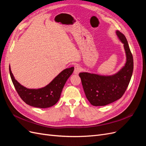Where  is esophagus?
Returning <instances> with one entry per match:
<instances>
[{
  "mask_svg": "<svg viewBox=\"0 0 146 146\" xmlns=\"http://www.w3.org/2000/svg\"><path fill=\"white\" fill-rule=\"evenodd\" d=\"M81 71V67L79 65H76L74 68V74H78Z\"/></svg>",
  "mask_w": 146,
  "mask_h": 146,
  "instance_id": "34e87169",
  "label": "esophagus"
}]
</instances>
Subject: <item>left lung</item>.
Wrapping results in <instances>:
<instances>
[{"instance_id":"obj_1","label":"left lung","mask_w":146,"mask_h":146,"mask_svg":"<svg viewBox=\"0 0 146 146\" xmlns=\"http://www.w3.org/2000/svg\"><path fill=\"white\" fill-rule=\"evenodd\" d=\"M116 35L123 44L126 55L125 66L112 76L88 72L79 74L87 99L94 106H105L120 99L129 86L133 70V59L124 36L117 30Z\"/></svg>"}]
</instances>
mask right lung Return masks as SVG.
Listing matches in <instances>:
<instances>
[{
	"label": "right lung",
	"instance_id": "add662e5",
	"mask_svg": "<svg viewBox=\"0 0 146 146\" xmlns=\"http://www.w3.org/2000/svg\"><path fill=\"white\" fill-rule=\"evenodd\" d=\"M74 69V67L65 69L44 87L29 89L21 85L16 80L11 72L10 66L9 67L12 82L20 98L27 104L40 108L50 107L56 104L60 98L65 83L72 75Z\"/></svg>",
	"mask_w": 146,
	"mask_h": 146
}]
</instances>
